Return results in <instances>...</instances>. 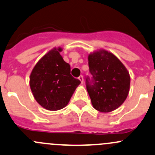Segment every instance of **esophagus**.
Wrapping results in <instances>:
<instances>
[{"label": "esophagus", "mask_w": 155, "mask_h": 155, "mask_svg": "<svg viewBox=\"0 0 155 155\" xmlns=\"http://www.w3.org/2000/svg\"><path fill=\"white\" fill-rule=\"evenodd\" d=\"M79 79L81 81L82 84H83V82H84V79H83V76H82V75H81V76L79 77Z\"/></svg>", "instance_id": "obj_1"}]
</instances>
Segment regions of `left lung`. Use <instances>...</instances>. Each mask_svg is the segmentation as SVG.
I'll list each match as a JSON object with an SVG mask.
<instances>
[{
	"label": "left lung",
	"instance_id": "1",
	"mask_svg": "<svg viewBox=\"0 0 155 155\" xmlns=\"http://www.w3.org/2000/svg\"><path fill=\"white\" fill-rule=\"evenodd\" d=\"M88 65L92 76H86L85 83L93 107L104 113L116 110L128 97L129 73L114 55L103 50L89 55Z\"/></svg>",
	"mask_w": 155,
	"mask_h": 155
}]
</instances>
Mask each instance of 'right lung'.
<instances>
[{
    "instance_id": "right-lung-1",
    "label": "right lung",
    "mask_w": 155,
    "mask_h": 155,
    "mask_svg": "<svg viewBox=\"0 0 155 155\" xmlns=\"http://www.w3.org/2000/svg\"><path fill=\"white\" fill-rule=\"evenodd\" d=\"M54 48L35 64L30 74V85L39 105L49 110L66 106L81 82L71 74V66Z\"/></svg>"
}]
</instances>
